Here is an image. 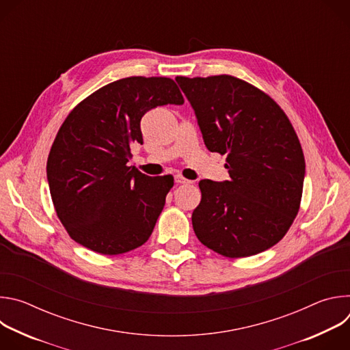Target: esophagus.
Listing matches in <instances>:
<instances>
[{"instance_id":"esophagus-1","label":"esophagus","mask_w":350,"mask_h":350,"mask_svg":"<svg viewBox=\"0 0 350 350\" xmlns=\"http://www.w3.org/2000/svg\"><path fill=\"white\" fill-rule=\"evenodd\" d=\"M174 181H176L177 184H188V183H189L188 180H185V178L181 177V176H176V177H174Z\"/></svg>"}]
</instances>
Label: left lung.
Wrapping results in <instances>:
<instances>
[{
  "label": "left lung",
  "mask_w": 350,
  "mask_h": 350,
  "mask_svg": "<svg viewBox=\"0 0 350 350\" xmlns=\"http://www.w3.org/2000/svg\"><path fill=\"white\" fill-rule=\"evenodd\" d=\"M211 152L227 155L230 178L201 180L192 227L205 246L246 258L275 245L301 204L305 157L273 99L237 77H176Z\"/></svg>",
  "instance_id": "obj_1"
}]
</instances>
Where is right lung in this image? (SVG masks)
Instances as JSON below:
<instances>
[{"mask_svg":"<svg viewBox=\"0 0 350 350\" xmlns=\"http://www.w3.org/2000/svg\"><path fill=\"white\" fill-rule=\"evenodd\" d=\"M167 104H184L172 79L127 77L92 92L61 126L46 180L57 215L77 243L120 255L151 237L174 180L142 174L127 162L131 144H142V116Z\"/></svg>","mask_w":350,"mask_h":350,"instance_id":"right-lung-1","label":"right lung"}]
</instances>
